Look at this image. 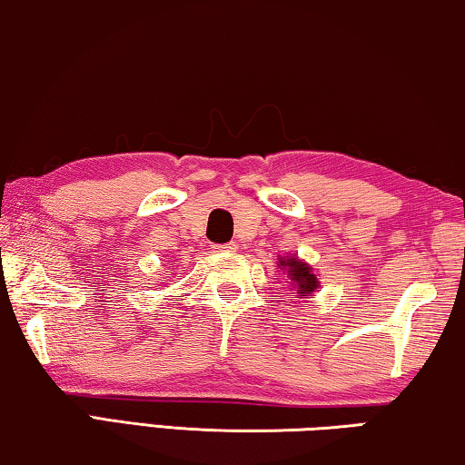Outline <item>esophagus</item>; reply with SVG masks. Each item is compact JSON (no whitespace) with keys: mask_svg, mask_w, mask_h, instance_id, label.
Returning <instances> with one entry per match:
<instances>
[{"mask_svg":"<svg viewBox=\"0 0 465 465\" xmlns=\"http://www.w3.org/2000/svg\"><path fill=\"white\" fill-rule=\"evenodd\" d=\"M214 251H218V253H231V251H237V245H234V242H226V245H214Z\"/></svg>","mask_w":465,"mask_h":465,"instance_id":"1","label":"esophagus"}]
</instances>
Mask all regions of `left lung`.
<instances>
[{
	"label": "left lung",
	"mask_w": 465,
	"mask_h": 465,
	"mask_svg": "<svg viewBox=\"0 0 465 465\" xmlns=\"http://www.w3.org/2000/svg\"><path fill=\"white\" fill-rule=\"evenodd\" d=\"M278 268L286 272V278L291 280V284L296 292V299H309V296H315V291L319 288L317 273L313 265H309L304 260L296 255H286L278 257Z\"/></svg>",
	"instance_id": "8db88e82"
}]
</instances>
